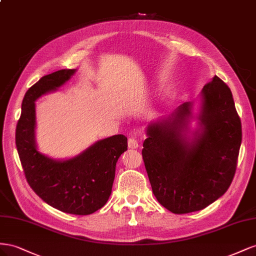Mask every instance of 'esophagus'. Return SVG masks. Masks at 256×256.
Masks as SVG:
<instances>
[{
  "instance_id": "1",
  "label": "esophagus",
  "mask_w": 256,
  "mask_h": 256,
  "mask_svg": "<svg viewBox=\"0 0 256 256\" xmlns=\"http://www.w3.org/2000/svg\"><path fill=\"white\" fill-rule=\"evenodd\" d=\"M128 146L130 149H137L138 146H140V144H138V140H136V138L130 137V138H128Z\"/></svg>"
}]
</instances>
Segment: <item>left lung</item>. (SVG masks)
Returning a JSON list of instances; mask_svg holds the SVG:
<instances>
[{
    "instance_id": "8db88e82",
    "label": "left lung",
    "mask_w": 256,
    "mask_h": 256,
    "mask_svg": "<svg viewBox=\"0 0 256 256\" xmlns=\"http://www.w3.org/2000/svg\"><path fill=\"white\" fill-rule=\"evenodd\" d=\"M198 128L191 133L193 103L151 122L142 158L158 202L172 214L194 212L228 191L242 144V121L232 94L214 76L202 90Z\"/></svg>"
}]
</instances>
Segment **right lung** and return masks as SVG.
I'll use <instances>...</instances> for the list:
<instances>
[{
  "label": "right lung",
  "mask_w": 256,
  "mask_h": 256,
  "mask_svg": "<svg viewBox=\"0 0 256 256\" xmlns=\"http://www.w3.org/2000/svg\"><path fill=\"white\" fill-rule=\"evenodd\" d=\"M76 70H60L42 77L26 93L16 128V146L28 184L48 205L63 212H96L112 194L116 164L128 150V138L114 135L96 142L80 154L64 160L50 158L35 142V100L56 91Z\"/></svg>",
  "instance_id": "1"
}]
</instances>
